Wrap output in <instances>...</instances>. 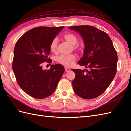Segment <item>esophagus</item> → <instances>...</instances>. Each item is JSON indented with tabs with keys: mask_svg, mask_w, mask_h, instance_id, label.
<instances>
[{
	"mask_svg": "<svg viewBox=\"0 0 131 131\" xmlns=\"http://www.w3.org/2000/svg\"><path fill=\"white\" fill-rule=\"evenodd\" d=\"M65 70L66 72H68L70 70V69L68 68V67H65Z\"/></svg>",
	"mask_w": 131,
	"mask_h": 131,
	"instance_id": "1",
	"label": "esophagus"
}]
</instances>
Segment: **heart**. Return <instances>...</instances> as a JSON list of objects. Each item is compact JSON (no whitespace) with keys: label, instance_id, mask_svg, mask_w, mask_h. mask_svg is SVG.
I'll list each match as a JSON object with an SVG mask.
<instances>
[{"label":"heart","instance_id":"1","mask_svg":"<svg viewBox=\"0 0 131 131\" xmlns=\"http://www.w3.org/2000/svg\"><path fill=\"white\" fill-rule=\"evenodd\" d=\"M63 38L66 41L69 42L70 44L73 46V48L78 51H81V48H80L76 45L79 42V39L78 37L72 33H67L63 35ZM57 45L58 41L56 39H53L50 45V50L52 52L56 53L57 52ZM76 59V56L75 54L70 55H60L56 58V61L60 64L65 66H71Z\"/></svg>","mask_w":131,"mask_h":131}]
</instances>
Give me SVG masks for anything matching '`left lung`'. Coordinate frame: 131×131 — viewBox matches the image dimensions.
<instances>
[{
  "instance_id": "obj_1",
  "label": "left lung",
  "mask_w": 131,
  "mask_h": 131,
  "mask_svg": "<svg viewBox=\"0 0 131 131\" xmlns=\"http://www.w3.org/2000/svg\"><path fill=\"white\" fill-rule=\"evenodd\" d=\"M78 31L85 43L83 56L78 63L89 71L72 69L75 73L72 81L76 94L84 99H93L102 95L112 81L117 71V52L108 34L92 26H69Z\"/></svg>"
}]
</instances>
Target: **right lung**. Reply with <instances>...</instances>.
I'll use <instances>...</instances> for the list:
<instances>
[{"label": "right lung", "instance_id": "right-lung-1", "mask_svg": "<svg viewBox=\"0 0 131 131\" xmlns=\"http://www.w3.org/2000/svg\"><path fill=\"white\" fill-rule=\"evenodd\" d=\"M39 26L23 34L16 42L14 50L12 68L19 86L34 98L42 99L52 94L65 69L60 64L42 70V63H51L50 43L63 29Z\"/></svg>", "mask_w": 131, "mask_h": 131}]
</instances>
